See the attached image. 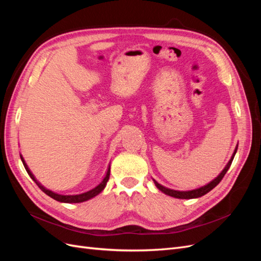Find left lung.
Here are the masks:
<instances>
[{
  "instance_id": "1",
  "label": "left lung",
  "mask_w": 261,
  "mask_h": 261,
  "mask_svg": "<svg viewBox=\"0 0 261 261\" xmlns=\"http://www.w3.org/2000/svg\"><path fill=\"white\" fill-rule=\"evenodd\" d=\"M238 147H239V145L235 147V150H234V152H233V154H232V156H231L230 161L227 162V164L225 165V168H224L222 171H221L220 174H219L215 179H212L211 181H209L208 184L203 185V186H201V187H199V188L192 189V191H175V189H171V188H168V187H165V186L159 184L155 179H153V183H154V185L156 186V188L159 189V191H161V192L164 193L165 195H169V196H171V197H174V198H178V199H193V198H198V197H201V196H203V195H206L207 193H209V192L211 191V189L215 188V187L220 183L221 179L223 178V176L225 175V173L227 172V170L230 169V167H231L232 161H233L234 156H235V153H236V151H238Z\"/></svg>"
}]
</instances>
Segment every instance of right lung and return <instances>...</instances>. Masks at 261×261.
I'll return each mask as SVG.
<instances>
[{
  "mask_svg": "<svg viewBox=\"0 0 261 261\" xmlns=\"http://www.w3.org/2000/svg\"><path fill=\"white\" fill-rule=\"evenodd\" d=\"M20 159H21L23 167H25V169H26L27 173L29 174V176H30L31 178H33V180H35V183L39 186V188H40L44 194L50 196L51 198L55 199L57 201H60V202H65V203H78V202H84V201L89 200V199L93 198V197H96L97 195H99L102 191H103L106 185H107V183H108V180H109V178H110V165H109V168H108V170H107V173H106L105 177L102 178V180L100 181V183H99L96 187L91 188L90 191H87V192H84V193H82V194H76V195H63V194H58V193L50 191V189H48V188H45V187L40 183V181H39V180L35 177V175L33 174V172H31L30 169L28 168V165H27L25 159H23L21 154H20Z\"/></svg>",
  "mask_w": 261,
  "mask_h": 261,
  "instance_id": "add662e5",
  "label": "right lung"
}]
</instances>
